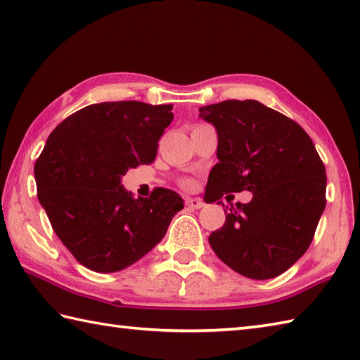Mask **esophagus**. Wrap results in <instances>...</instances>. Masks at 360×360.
<instances>
[{
	"mask_svg": "<svg viewBox=\"0 0 360 360\" xmlns=\"http://www.w3.org/2000/svg\"><path fill=\"white\" fill-rule=\"evenodd\" d=\"M186 205L193 210H200L205 203L200 199H194V197H189V199L186 200Z\"/></svg>",
	"mask_w": 360,
	"mask_h": 360,
	"instance_id": "1",
	"label": "esophagus"
}]
</instances>
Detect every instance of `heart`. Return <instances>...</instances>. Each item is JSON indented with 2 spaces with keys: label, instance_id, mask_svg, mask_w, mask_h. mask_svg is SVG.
I'll return each instance as SVG.
<instances>
[{
  "label": "heart",
  "instance_id": "heart-1",
  "mask_svg": "<svg viewBox=\"0 0 360 360\" xmlns=\"http://www.w3.org/2000/svg\"><path fill=\"white\" fill-rule=\"evenodd\" d=\"M183 185H185V186H191V183H189V181H185V183H183Z\"/></svg>",
  "mask_w": 360,
  "mask_h": 360
}]
</instances>
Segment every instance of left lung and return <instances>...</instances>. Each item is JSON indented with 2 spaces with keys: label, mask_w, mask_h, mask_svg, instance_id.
I'll return each mask as SVG.
<instances>
[{
  "label": "left lung",
  "mask_w": 360,
  "mask_h": 360,
  "mask_svg": "<svg viewBox=\"0 0 360 360\" xmlns=\"http://www.w3.org/2000/svg\"><path fill=\"white\" fill-rule=\"evenodd\" d=\"M199 112L217 131L219 160L203 200L254 194L248 204L226 207L225 224L208 238L211 248L242 276L281 275L304 255L325 211L323 161L295 121L258 101H224Z\"/></svg>",
  "instance_id": "8db88e82"
}]
</instances>
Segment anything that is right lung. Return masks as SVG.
<instances>
[{
  "instance_id": "obj_1",
  "label": "right lung",
  "mask_w": 360,
  "mask_h": 360,
  "mask_svg": "<svg viewBox=\"0 0 360 360\" xmlns=\"http://www.w3.org/2000/svg\"><path fill=\"white\" fill-rule=\"evenodd\" d=\"M171 110L138 101L88 105L58 124L35 161L37 197L53 230L93 272H120L141 259L183 210L175 191L135 199L121 185L131 167L155 160Z\"/></svg>"
}]
</instances>
